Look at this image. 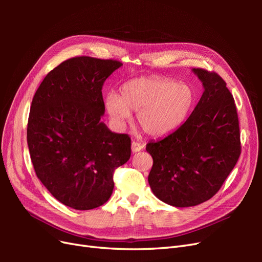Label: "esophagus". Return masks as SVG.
<instances>
[{"label":"esophagus","mask_w":262,"mask_h":262,"mask_svg":"<svg viewBox=\"0 0 262 262\" xmlns=\"http://www.w3.org/2000/svg\"><path fill=\"white\" fill-rule=\"evenodd\" d=\"M131 148H132L133 153H137V152H140V150L143 148V145L139 143V142H137V141H133L132 144H131Z\"/></svg>","instance_id":"obj_1"}]
</instances>
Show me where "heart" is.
I'll return each instance as SVG.
<instances>
[{
	"label": "heart",
	"mask_w": 262,
	"mask_h": 262,
	"mask_svg": "<svg viewBox=\"0 0 262 262\" xmlns=\"http://www.w3.org/2000/svg\"><path fill=\"white\" fill-rule=\"evenodd\" d=\"M191 86L162 76H141L121 85L119 95L105 97L106 112L113 122L122 126L138 112V122L149 136L167 134L186 120L194 105Z\"/></svg>",
	"instance_id": "obj_1"
}]
</instances>
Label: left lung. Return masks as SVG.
I'll list each match as a JSON object with an SVG mask.
<instances>
[{"label": "left lung", "mask_w": 262, "mask_h": 262, "mask_svg": "<svg viewBox=\"0 0 262 262\" xmlns=\"http://www.w3.org/2000/svg\"><path fill=\"white\" fill-rule=\"evenodd\" d=\"M204 92L177 130L149 142L148 184L163 202L193 207L215 194L238 161L242 145L235 100L217 73L193 69Z\"/></svg>", "instance_id": "1"}]
</instances>
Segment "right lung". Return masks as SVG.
Masks as SVG:
<instances>
[{"mask_svg":"<svg viewBox=\"0 0 262 262\" xmlns=\"http://www.w3.org/2000/svg\"><path fill=\"white\" fill-rule=\"evenodd\" d=\"M122 66L74 57L47 74L31 101L27 143L37 177L61 203L92 210L108 201L115 170L129 161L131 139L100 121L102 86Z\"/></svg>","mask_w":262,"mask_h":262,"instance_id":"right-lung-1","label":"right lung"}]
</instances>
